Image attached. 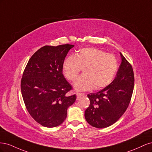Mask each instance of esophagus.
Instances as JSON below:
<instances>
[{
  "mask_svg": "<svg viewBox=\"0 0 152 152\" xmlns=\"http://www.w3.org/2000/svg\"><path fill=\"white\" fill-rule=\"evenodd\" d=\"M76 94H77V98H80V97H82V96H84V93H77Z\"/></svg>",
  "mask_w": 152,
  "mask_h": 152,
  "instance_id": "34e87169",
  "label": "esophagus"
}]
</instances>
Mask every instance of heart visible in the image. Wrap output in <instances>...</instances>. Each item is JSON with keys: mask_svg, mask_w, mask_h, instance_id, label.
Returning <instances> with one entry per match:
<instances>
[{"mask_svg": "<svg viewBox=\"0 0 152 152\" xmlns=\"http://www.w3.org/2000/svg\"><path fill=\"white\" fill-rule=\"evenodd\" d=\"M117 60L112 54L96 48H84L75 55L67 56L63 62L62 70L66 79H76L83 69L84 74L74 84L77 91L99 89L111 83L117 70Z\"/></svg>", "mask_w": 152, "mask_h": 152, "instance_id": "b5f03b06", "label": "heart"}]
</instances>
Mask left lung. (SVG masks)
<instances>
[{"instance_id":"obj_1","label":"left lung","mask_w":152,"mask_h":152,"mask_svg":"<svg viewBox=\"0 0 152 152\" xmlns=\"http://www.w3.org/2000/svg\"><path fill=\"white\" fill-rule=\"evenodd\" d=\"M121 54L122 62L111 84L97 93L87 94L89 107L85 111L86 121L102 129L115 123L130 103L134 85V72L131 64Z\"/></svg>"}]
</instances>
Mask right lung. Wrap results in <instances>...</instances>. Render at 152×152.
I'll return each mask as SVG.
<instances>
[{
  "label": "right lung",
  "mask_w": 152,
  "mask_h": 152,
  "mask_svg": "<svg viewBox=\"0 0 152 152\" xmlns=\"http://www.w3.org/2000/svg\"><path fill=\"white\" fill-rule=\"evenodd\" d=\"M74 45H45L32 55L23 73L21 91L26 110L34 120L45 127L61 124L76 95L63 74V62Z\"/></svg>",
  "instance_id": "add662e5"
}]
</instances>
